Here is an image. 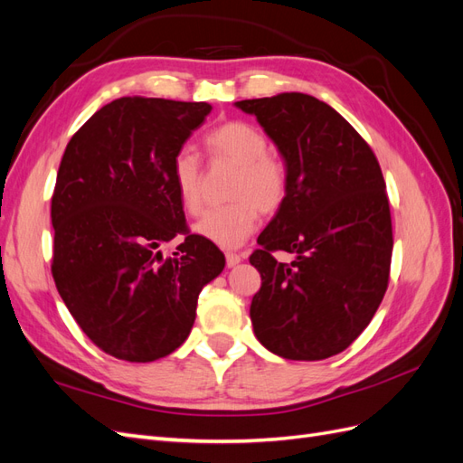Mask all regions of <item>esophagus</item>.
I'll return each mask as SVG.
<instances>
[{
  "mask_svg": "<svg viewBox=\"0 0 463 463\" xmlns=\"http://www.w3.org/2000/svg\"><path fill=\"white\" fill-rule=\"evenodd\" d=\"M241 260H243L241 255H237V253H226V262H228L230 269H233V266H237Z\"/></svg>",
  "mask_w": 463,
  "mask_h": 463,
  "instance_id": "1",
  "label": "esophagus"
}]
</instances>
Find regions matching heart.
Returning <instances> with one entry per match:
<instances>
[{
	"label": "heart",
	"instance_id": "obj_1",
	"mask_svg": "<svg viewBox=\"0 0 463 463\" xmlns=\"http://www.w3.org/2000/svg\"><path fill=\"white\" fill-rule=\"evenodd\" d=\"M204 146L213 164H228L237 170L228 191L226 206L210 208L193 230L220 247H237L253 233L259 213L269 216L282 206L288 193L284 162L269 154V138L245 121H226L204 137ZM172 179L181 204L197 214L203 206V164L187 148L175 152Z\"/></svg>",
	"mask_w": 463,
	"mask_h": 463
}]
</instances>
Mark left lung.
Returning <instances> with one entry per match:
<instances>
[{"instance_id":"1","label":"left lung","mask_w":463,"mask_h":463,"mask_svg":"<svg viewBox=\"0 0 463 463\" xmlns=\"http://www.w3.org/2000/svg\"><path fill=\"white\" fill-rule=\"evenodd\" d=\"M282 154L288 193L249 262L262 286L250 301L257 340L293 361L344 352L369 326L390 276L392 220L371 146L315 96L235 102ZM274 250L294 255L276 261Z\"/></svg>"}]
</instances>
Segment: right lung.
I'll return each instance as SVG.
<instances>
[{
  "label": "right lung",
  "instance_id": "add662e5",
  "mask_svg": "<svg viewBox=\"0 0 463 463\" xmlns=\"http://www.w3.org/2000/svg\"><path fill=\"white\" fill-rule=\"evenodd\" d=\"M213 106L125 96L71 137L52 197V274L69 313L102 352L131 363L187 340L201 289L226 257L189 233L172 160ZM186 240L174 258L159 247Z\"/></svg>",
  "mask_w": 463,
  "mask_h": 463
}]
</instances>
